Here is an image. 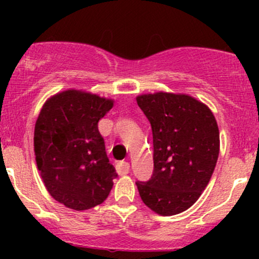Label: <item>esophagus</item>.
<instances>
[{"label": "esophagus", "mask_w": 259, "mask_h": 259, "mask_svg": "<svg viewBox=\"0 0 259 259\" xmlns=\"http://www.w3.org/2000/svg\"><path fill=\"white\" fill-rule=\"evenodd\" d=\"M116 171L119 176H125L130 171V164L127 161H119L116 164Z\"/></svg>", "instance_id": "34e87169"}]
</instances>
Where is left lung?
Returning a JSON list of instances; mask_svg holds the SVG:
<instances>
[{
    "label": "left lung",
    "instance_id": "obj_1",
    "mask_svg": "<svg viewBox=\"0 0 259 259\" xmlns=\"http://www.w3.org/2000/svg\"><path fill=\"white\" fill-rule=\"evenodd\" d=\"M153 130L154 171L137 182L142 200L159 215L192 207L208 185L219 155V129L205 104L187 94L137 96Z\"/></svg>",
    "mask_w": 259,
    "mask_h": 259
}]
</instances>
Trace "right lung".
Instances as JSON below:
<instances>
[{
  "instance_id": "1",
  "label": "right lung",
  "mask_w": 259,
  "mask_h": 259,
  "mask_svg": "<svg viewBox=\"0 0 259 259\" xmlns=\"http://www.w3.org/2000/svg\"><path fill=\"white\" fill-rule=\"evenodd\" d=\"M114 100L82 90L61 91L44 104L33 149L44 184L55 200L74 210L101 204L117 177L98 122Z\"/></svg>"
}]
</instances>
